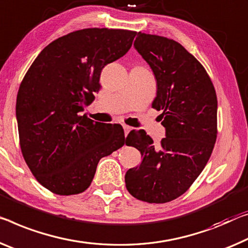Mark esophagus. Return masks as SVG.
<instances>
[{
  "instance_id": "obj_1",
  "label": "esophagus",
  "mask_w": 248,
  "mask_h": 248,
  "mask_svg": "<svg viewBox=\"0 0 248 248\" xmlns=\"http://www.w3.org/2000/svg\"><path fill=\"white\" fill-rule=\"evenodd\" d=\"M123 128H124V133H125V136H127L128 135V133L131 132V129H132V127H129V126H127V125H123Z\"/></svg>"
}]
</instances>
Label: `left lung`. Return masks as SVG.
<instances>
[{
  "instance_id": "8db88e82",
  "label": "left lung",
  "mask_w": 248,
  "mask_h": 248,
  "mask_svg": "<svg viewBox=\"0 0 248 248\" xmlns=\"http://www.w3.org/2000/svg\"><path fill=\"white\" fill-rule=\"evenodd\" d=\"M134 47L157 82L152 106L162 111L166 137L154 146L150 136L139 132L134 147L143 159L127 170L125 184L137 200L167 203L189 188L211 157L217 135L216 92L203 65L177 42L139 32ZM131 140L135 135L129 133L126 140Z\"/></svg>"
}]
</instances>
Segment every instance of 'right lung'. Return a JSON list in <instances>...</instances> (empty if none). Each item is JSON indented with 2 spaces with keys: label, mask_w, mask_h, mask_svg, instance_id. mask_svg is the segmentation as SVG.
I'll list each match as a JSON object with an SVG mask.
<instances>
[{
  "label": "right lung",
  "mask_w": 248,
  "mask_h": 248,
  "mask_svg": "<svg viewBox=\"0 0 248 248\" xmlns=\"http://www.w3.org/2000/svg\"><path fill=\"white\" fill-rule=\"evenodd\" d=\"M136 32L85 29L49 43L20 85L16 120L23 157L59 195L89 187L100 159L124 145L123 128L81 116L101 89L106 64L126 54Z\"/></svg>",
  "instance_id": "1"
}]
</instances>
